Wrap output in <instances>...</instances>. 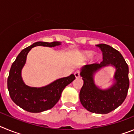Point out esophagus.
I'll use <instances>...</instances> for the list:
<instances>
[{"label":"esophagus","instance_id":"1","mask_svg":"<svg viewBox=\"0 0 134 134\" xmlns=\"http://www.w3.org/2000/svg\"><path fill=\"white\" fill-rule=\"evenodd\" d=\"M74 75H75V77L76 78V79H77V78L80 77V71H79V70L76 71L75 72H74Z\"/></svg>","mask_w":134,"mask_h":134}]
</instances>
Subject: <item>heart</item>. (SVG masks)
Returning <instances> with one entry per match:
<instances>
[{"label":"heart","mask_w":134,"mask_h":134,"mask_svg":"<svg viewBox=\"0 0 134 134\" xmlns=\"http://www.w3.org/2000/svg\"><path fill=\"white\" fill-rule=\"evenodd\" d=\"M93 55V52H86L84 53V57H85V58H88L91 56H92ZM94 60H98V57L95 56L94 58Z\"/></svg>","instance_id":"obj_1"}]
</instances>
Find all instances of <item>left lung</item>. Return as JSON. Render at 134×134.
<instances>
[{"mask_svg": "<svg viewBox=\"0 0 134 134\" xmlns=\"http://www.w3.org/2000/svg\"><path fill=\"white\" fill-rule=\"evenodd\" d=\"M103 52V61L100 64H88L82 69L80 75L84 80L80 91V100L85 109L92 113L107 114L118 108L127 97L130 86L128 65L122 55L110 46L97 45ZM116 66V82L108 90L102 91L95 86L93 74L103 66Z\"/></svg>", "mask_w": 134, "mask_h": 134, "instance_id": "1", "label": "left lung"}]
</instances>
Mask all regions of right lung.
<instances>
[{"instance_id": "add662e5", "label": "right lung", "mask_w": 134, "mask_h": 134, "mask_svg": "<svg viewBox=\"0 0 134 134\" xmlns=\"http://www.w3.org/2000/svg\"><path fill=\"white\" fill-rule=\"evenodd\" d=\"M60 44L58 41L35 42L21 51L12 64L7 79V87L13 101L23 109L31 113H40L50 109L58 103L65 87L75 79V76L71 74L44 87L32 88L25 85L21 79V69L25 63L27 54L32 48L37 46L54 47Z\"/></svg>"}]
</instances>
